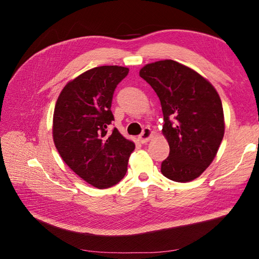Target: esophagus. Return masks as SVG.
<instances>
[{
  "mask_svg": "<svg viewBox=\"0 0 259 259\" xmlns=\"http://www.w3.org/2000/svg\"><path fill=\"white\" fill-rule=\"evenodd\" d=\"M152 136H153V132L151 131V128L145 127L144 131H143V133L139 135L138 138H139V142H140V143H142V144H146V143H148L149 140H150V139L152 138Z\"/></svg>",
  "mask_w": 259,
  "mask_h": 259,
  "instance_id": "1",
  "label": "esophagus"
}]
</instances>
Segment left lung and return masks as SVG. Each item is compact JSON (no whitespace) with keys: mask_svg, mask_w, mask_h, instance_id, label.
<instances>
[{"mask_svg":"<svg viewBox=\"0 0 259 259\" xmlns=\"http://www.w3.org/2000/svg\"><path fill=\"white\" fill-rule=\"evenodd\" d=\"M139 75L151 85L162 107V133L169 145L162 174L189 183L213 162L224 138L221 97L205 77L170 59L144 66Z\"/></svg>","mask_w":259,"mask_h":259,"instance_id":"1","label":"left lung"}]
</instances>
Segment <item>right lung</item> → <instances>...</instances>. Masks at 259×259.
Wrapping results in <instances>:
<instances>
[{
    "label": "right lung",
    "instance_id": "add662e5",
    "mask_svg": "<svg viewBox=\"0 0 259 259\" xmlns=\"http://www.w3.org/2000/svg\"><path fill=\"white\" fill-rule=\"evenodd\" d=\"M128 68L101 66L88 70L66 84L55 105L53 139L62 160L86 183L112 187L125 176L135 144L108 125L113 93Z\"/></svg>",
    "mask_w": 259,
    "mask_h": 259
}]
</instances>
